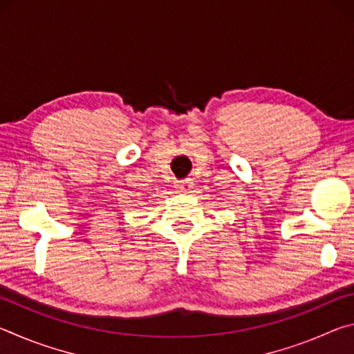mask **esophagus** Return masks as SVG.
I'll list each match as a JSON object with an SVG mask.
<instances>
[{
  "instance_id": "esophagus-1",
  "label": "esophagus",
  "mask_w": 354,
  "mask_h": 354,
  "mask_svg": "<svg viewBox=\"0 0 354 354\" xmlns=\"http://www.w3.org/2000/svg\"><path fill=\"white\" fill-rule=\"evenodd\" d=\"M175 187L179 194H192V190H194V179H185V181L176 184Z\"/></svg>"
}]
</instances>
